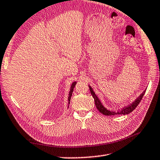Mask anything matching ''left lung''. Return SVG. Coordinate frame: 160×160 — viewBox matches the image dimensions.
I'll return each mask as SVG.
<instances>
[{"label": "left lung", "instance_id": "8db88e82", "mask_svg": "<svg viewBox=\"0 0 160 160\" xmlns=\"http://www.w3.org/2000/svg\"><path fill=\"white\" fill-rule=\"evenodd\" d=\"M88 87H89V89H90L91 93L92 96V98H94L95 104L96 107H97L98 110L102 114H103V115H106V116H110V115H118V114H124L125 115V114H128L129 113L132 112V111L137 107V106H138L140 103V101L142 100V99L143 98L144 93H145V91H146V90L144 91L139 96V97L132 103V104L129 105L128 106H126V107L123 108L121 109V110H118V111H112V110H111L110 111L109 110L106 109V108L102 105V103H101V102H100V100L98 98V96L95 95V92L93 91V90H92V88H91V87L89 86V85H88Z\"/></svg>", "mask_w": 160, "mask_h": 160}]
</instances>
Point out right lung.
I'll return each instance as SVG.
<instances>
[{"instance_id":"right-lung-1","label":"right lung","mask_w":160,"mask_h":160,"mask_svg":"<svg viewBox=\"0 0 160 160\" xmlns=\"http://www.w3.org/2000/svg\"><path fill=\"white\" fill-rule=\"evenodd\" d=\"M76 83H77L76 82H74L72 83V86H71V88H70V91H69V97H68V104H69V103H70V99H71L72 95V92H73V88H74V87H75ZM68 107H69V105H68Z\"/></svg>"}]
</instances>
